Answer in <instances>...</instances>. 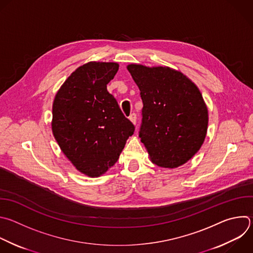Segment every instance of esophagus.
I'll use <instances>...</instances> for the list:
<instances>
[{"instance_id":"obj_1","label":"esophagus","mask_w":253,"mask_h":253,"mask_svg":"<svg viewBox=\"0 0 253 253\" xmlns=\"http://www.w3.org/2000/svg\"><path fill=\"white\" fill-rule=\"evenodd\" d=\"M129 119H130V121H131L133 124H136V122H137V115H136L135 113H132V114L129 116Z\"/></svg>"}]
</instances>
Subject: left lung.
<instances>
[{"label":"left lung","instance_id":"8db88e82","mask_svg":"<svg viewBox=\"0 0 253 253\" xmlns=\"http://www.w3.org/2000/svg\"><path fill=\"white\" fill-rule=\"evenodd\" d=\"M127 68L140 89L139 137L152 162L169 169L185 164L200 150L208 130V108L199 88L170 67Z\"/></svg>","mask_w":253,"mask_h":253}]
</instances>
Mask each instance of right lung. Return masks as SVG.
Listing matches in <instances>:
<instances>
[{
	"instance_id": "obj_1",
	"label": "right lung",
	"mask_w": 253,
	"mask_h": 253,
	"mask_svg": "<svg viewBox=\"0 0 253 253\" xmlns=\"http://www.w3.org/2000/svg\"><path fill=\"white\" fill-rule=\"evenodd\" d=\"M118 68L115 62H88L78 67L53 101V136L76 169L89 177L104 174L117 162L135 131L107 91Z\"/></svg>"
}]
</instances>
